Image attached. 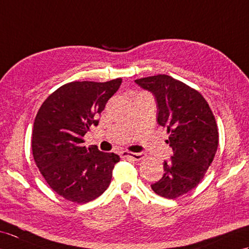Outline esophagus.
<instances>
[{
    "mask_svg": "<svg viewBox=\"0 0 249 249\" xmlns=\"http://www.w3.org/2000/svg\"><path fill=\"white\" fill-rule=\"evenodd\" d=\"M121 157L126 158V159H131V160H135V161H139V160H142L143 158V154L142 153H133V152L123 151V152H121Z\"/></svg>",
    "mask_w": 249,
    "mask_h": 249,
    "instance_id": "34e87169",
    "label": "esophagus"
}]
</instances>
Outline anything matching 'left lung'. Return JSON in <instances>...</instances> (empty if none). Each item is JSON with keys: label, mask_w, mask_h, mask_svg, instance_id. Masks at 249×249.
I'll return each instance as SVG.
<instances>
[{"label": "left lung", "mask_w": 249, "mask_h": 249, "mask_svg": "<svg viewBox=\"0 0 249 249\" xmlns=\"http://www.w3.org/2000/svg\"><path fill=\"white\" fill-rule=\"evenodd\" d=\"M152 92L158 106V124L167 129L166 142L173 157L164 161L162 179L151 185L156 194L176 199L199 184L212 164L218 131L206 99L194 88L166 74L135 80Z\"/></svg>", "instance_id": "left-lung-1"}]
</instances>
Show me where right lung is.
I'll use <instances>...</instances> for the list:
<instances>
[{
	"label": "right lung",
	"mask_w": 249,
	"mask_h": 249,
	"mask_svg": "<svg viewBox=\"0 0 249 249\" xmlns=\"http://www.w3.org/2000/svg\"><path fill=\"white\" fill-rule=\"evenodd\" d=\"M121 82L118 78L67 83L38 110L32 134L33 157L49 186L65 199L89 202L110 183L119 156L93 145L85 147L83 137L91 125H98L99 115Z\"/></svg>",
	"instance_id": "right-lung-1"
}]
</instances>
